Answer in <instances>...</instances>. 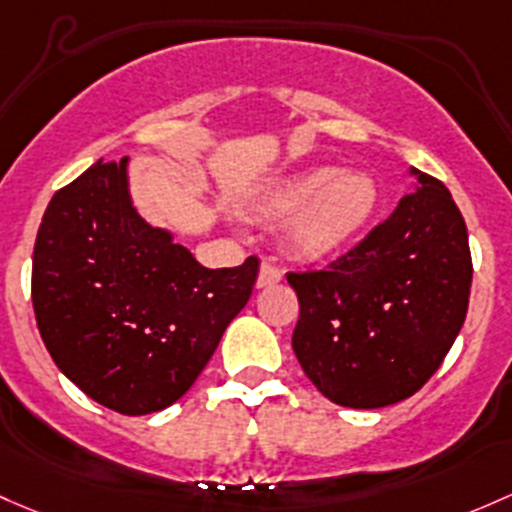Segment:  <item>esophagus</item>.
Listing matches in <instances>:
<instances>
[{"label":"esophagus","instance_id":"obj_1","mask_svg":"<svg viewBox=\"0 0 512 512\" xmlns=\"http://www.w3.org/2000/svg\"><path fill=\"white\" fill-rule=\"evenodd\" d=\"M282 282V272L277 270V267L267 265V262H262L260 265V274H257V289H267V287H274V284Z\"/></svg>","mask_w":512,"mask_h":512}]
</instances>
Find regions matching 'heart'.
<instances>
[{
  "mask_svg": "<svg viewBox=\"0 0 512 512\" xmlns=\"http://www.w3.org/2000/svg\"><path fill=\"white\" fill-rule=\"evenodd\" d=\"M378 184L365 171L316 164L294 171L262 198L265 213L292 215L284 240L304 260H326L346 250L378 211Z\"/></svg>",
  "mask_w": 512,
  "mask_h": 512,
  "instance_id": "b5f03b06",
  "label": "heart"
}]
</instances>
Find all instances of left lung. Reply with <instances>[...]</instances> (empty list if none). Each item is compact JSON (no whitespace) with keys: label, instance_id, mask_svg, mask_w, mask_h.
I'll use <instances>...</instances> for the list:
<instances>
[{"label":"left lung","instance_id":"1","mask_svg":"<svg viewBox=\"0 0 512 512\" xmlns=\"http://www.w3.org/2000/svg\"><path fill=\"white\" fill-rule=\"evenodd\" d=\"M414 191L324 272L287 274L306 378L341 407L378 410L419 390L454 346L471 292L466 223L441 181L410 169Z\"/></svg>","mask_w":512,"mask_h":512}]
</instances>
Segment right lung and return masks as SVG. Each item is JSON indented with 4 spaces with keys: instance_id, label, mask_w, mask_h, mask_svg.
I'll return each mask as SVG.
<instances>
[{
    "instance_id": "obj_1",
    "label": "right lung",
    "mask_w": 512,
    "mask_h": 512,
    "mask_svg": "<svg viewBox=\"0 0 512 512\" xmlns=\"http://www.w3.org/2000/svg\"><path fill=\"white\" fill-rule=\"evenodd\" d=\"M260 262L208 270L129 191V159L95 161L56 193L34 247L36 324L63 375L129 417L196 383L255 287Z\"/></svg>"
}]
</instances>
